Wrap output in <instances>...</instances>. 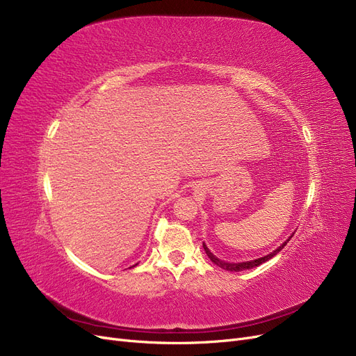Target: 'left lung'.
Instances as JSON below:
<instances>
[{"instance_id": "obj_1", "label": "left lung", "mask_w": 356, "mask_h": 356, "mask_svg": "<svg viewBox=\"0 0 356 356\" xmlns=\"http://www.w3.org/2000/svg\"><path fill=\"white\" fill-rule=\"evenodd\" d=\"M292 236H293V233H292L280 247H277V249H275V250L270 252L269 254H266V256H264V257L254 259V260H249V261H238V264H234V261H225V260L218 259V257H216V256L208 249L205 243H204V250H205V253L208 254V257L213 261V264H215L216 266H220V268H222V269H225V270H229V272H241V270H245V269H252V268L260 266L261 264H265V261H268L269 259H272L273 256H276V254L280 253V252L284 249V247L286 245V243L291 240Z\"/></svg>"}]
</instances>
